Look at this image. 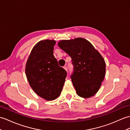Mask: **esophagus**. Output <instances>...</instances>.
Returning <instances> with one entry per match:
<instances>
[{
	"label": "esophagus",
	"mask_w": 130,
	"mask_h": 130,
	"mask_svg": "<svg viewBox=\"0 0 130 130\" xmlns=\"http://www.w3.org/2000/svg\"><path fill=\"white\" fill-rule=\"evenodd\" d=\"M64 69H65V70L66 71H68V68H67V67H66V66H64Z\"/></svg>",
	"instance_id": "34e87169"
}]
</instances>
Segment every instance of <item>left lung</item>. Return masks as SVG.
Here are the masks:
<instances>
[{
    "instance_id": "1",
    "label": "left lung",
    "mask_w": 130,
    "mask_h": 130,
    "mask_svg": "<svg viewBox=\"0 0 130 130\" xmlns=\"http://www.w3.org/2000/svg\"><path fill=\"white\" fill-rule=\"evenodd\" d=\"M58 45L71 58L74 71L70 77L77 94L83 98L93 96L105 77L106 64L104 58L91 43L84 38L61 40Z\"/></svg>"
}]
</instances>
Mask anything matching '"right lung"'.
Instances as JSON below:
<instances>
[{"instance_id":"add662e5","label":"right lung","mask_w":130,"mask_h":130,"mask_svg":"<svg viewBox=\"0 0 130 130\" xmlns=\"http://www.w3.org/2000/svg\"><path fill=\"white\" fill-rule=\"evenodd\" d=\"M55 44V40L48 39L38 42L32 48L25 66L30 86L38 96L47 101L59 97L67 75L53 55Z\"/></svg>"}]
</instances>
